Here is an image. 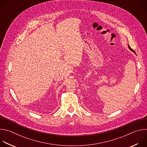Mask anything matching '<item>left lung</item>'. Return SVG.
Masks as SVG:
<instances>
[{"mask_svg": "<svg viewBox=\"0 0 147 147\" xmlns=\"http://www.w3.org/2000/svg\"><path fill=\"white\" fill-rule=\"evenodd\" d=\"M129 49H130V50H131V51H133V52H134V53H136V52H135V51H134V50H133V49H131V47H130V46H129Z\"/></svg>", "mask_w": 147, "mask_h": 147, "instance_id": "1", "label": "left lung"}]
</instances>
